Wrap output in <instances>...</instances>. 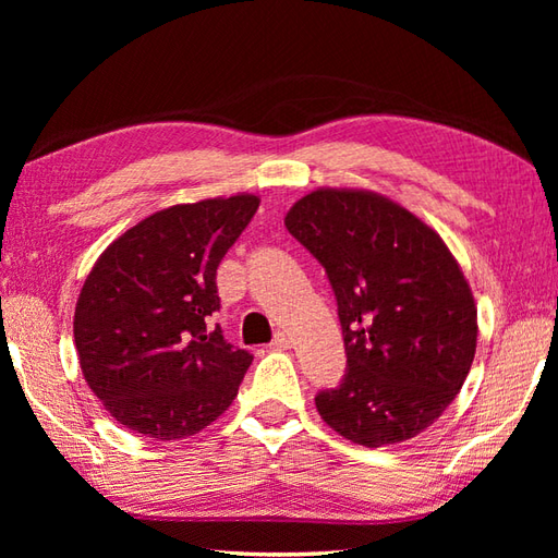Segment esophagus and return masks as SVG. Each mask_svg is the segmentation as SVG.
<instances>
[{"instance_id":"34e87169","label":"esophagus","mask_w":558,"mask_h":558,"mask_svg":"<svg viewBox=\"0 0 558 558\" xmlns=\"http://www.w3.org/2000/svg\"><path fill=\"white\" fill-rule=\"evenodd\" d=\"M290 336L286 333V330H278L276 336H272V342H270V348H276V350H282V348H290Z\"/></svg>"}]
</instances>
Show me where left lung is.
I'll list each match as a JSON object with an SVG mask.
<instances>
[{"instance_id": "8db88e82", "label": "left lung", "mask_w": 558, "mask_h": 558, "mask_svg": "<svg viewBox=\"0 0 558 558\" xmlns=\"http://www.w3.org/2000/svg\"><path fill=\"white\" fill-rule=\"evenodd\" d=\"M286 228L326 268L348 352L316 410L348 441L422 434L456 400L477 350V306L436 230L366 189H316Z\"/></svg>"}]
</instances>
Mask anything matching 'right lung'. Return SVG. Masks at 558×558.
Listing matches in <instances>:
<instances>
[{"label":"right lung","instance_id":"right-lung-1","mask_svg":"<svg viewBox=\"0 0 558 558\" xmlns=\"http://www.w3.org/2000/svg\"><path fill=\"white\" fill-rule=\"evenodd\" d=\"M258 204L234 194L158 210L90 268L74 312L78 364L126 429L180 441L232 405L254 357L234 350L208 316L220 310V260Z\"/></svg>","mask_w":558,"mask_h":558}]
</instances>
